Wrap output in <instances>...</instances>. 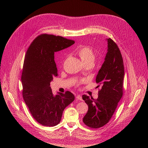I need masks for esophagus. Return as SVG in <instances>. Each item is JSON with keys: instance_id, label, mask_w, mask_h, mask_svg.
Segmentation results:
<instances>
[{"instance_id": "1", "label": "esophagus", "mask_w": 148, "mask_h": 148, "mask_svg": "<svg viewBox=\"0 0 148 148\" xmlns=\"http://www.w3.org/2000/svg\"><path fill=\"white\" fill-rule=\"evenodd\" d=\"M76 98L79 101H82V97L80 95H77L76 96Z\"/></svg>"}]
</instances>
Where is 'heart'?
Listing matches in <instances>:
<instances>
[{"label": "heart", "mask_w": 148, "mask_h": 148, "mask_svg": "<svg viewBox=\"0 0 148 148\" xmlns=\"http://www.w3.org/2000/svg\"><path fill=\"white\" fill-rule=\"evenodd\" d=\"M77 53L84 64L94 63L95 59V54L92 49L90 46L80 47L77 51Z\"/></svg>", "instance_id": "obj_1"}]
</instances>
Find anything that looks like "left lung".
Wrapping results in <instances>:
<instances>
[{"label": "left lung", "mask_w": 148, "mask_h": 148, "mask_svg": "<svg viewBox=\"0 0 148 148\" xmlns=\"http://www.w3.org/2000/svg\"><path fill=\"white\" fill-rule=\"evenodd\" d=\"M108 49L105 61L96 77V82L102 86L98 98L82 95L88 110L83 122L91 128L106 125L112 116L123 94L124 67L121 51L115 42L107 38Z\"/></svg>", "instance_id": "8db88e82"}]
</instances>
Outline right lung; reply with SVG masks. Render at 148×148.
Wrapping results in <instances>:
<instances>
[{
	"label": "right lung",
	"instance_id": "1",
	"mask_svg": "<svg viewBox=\"0 0 148 148\" xmlns=\"http://www.w3.org/2000/svg\"><path fill=\"white\" fill-rule=\"evenodd\" d=\"M74 43L61 36L43 34L33 40L26 51L21 78L23 97L34 119L42 125L58 124L63 111L75 99L68 91L53 95L50 86L58 75L54 53Z\"/></svg>",
	"mask_w": 148,
	"mask_h": 148
}]
</instances>
